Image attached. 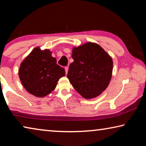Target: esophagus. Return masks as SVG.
<instances>
[{"instance_id": "obj_1", "label": "esophagus", "mask_w": 146, "mask_h": 146, "mask_svg": "<svg viewBox=\"0 0 146 146\" xmlns=\"http://www.w3.org/2000/svg\"><path fill=\"white\" fill-rule=\"evenodd\" d=\"M68 70H69L68 66H66V67H65V71H66V74H67L68 72Z\"/></svg>"}]
</instances>
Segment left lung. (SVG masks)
Wrapping results in <instances>:
<instances>
[{
    "mask_svg": "<svg viewBox=\"0 0 146 146\" xmlns=\"http://www.w3.org/2000/svg\"><path fill=\"white\" fill-rule=\"evenodd\" d=\"M71 56L74 61L69 67L67 77L73 88L86 99L99 96L111 78L112 58L93 42L74 47Z\"/></svg>",
    "mask_w": 146,
    "mask_h": 146,
    "instance_id": "left-lung-1",
    "label": "left lung"
}]
</instances>
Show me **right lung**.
Here are the masks:
<instances>
[{"label":"right lung","mask_w":146,"mask_h":146,"mask_svg":"<svg viewBox=\"0 0 146 146\" xmlns=\"http://www.w3.org/2000/svg\"><path fill=\"white\" fill-rule=\"evenodd\" d=\"M49 49L39 47L22 62L19 70L20 80L24 88L36 97H44L55 90L57 82L65 76V70L56 64Z\"/></svg>","instance_id":"obj_1"}]
</instances>
